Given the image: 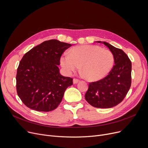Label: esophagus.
<instances>
[{"label": "esophagus", "instance_id": "obj_1", "mask_svg": "<svg viewBox=\"0 0 148 148\" xmlns=\"http://www.w3.org/2000/svg\"><path fill=\"white\" fill-rule=\"evenodd\" d=\"M79 82V79H73V83L74 84H76V83H77Z\"/></svg>", "mask_w": 148, "mask_h": 148}]
</instances>
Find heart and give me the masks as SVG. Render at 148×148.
Here are the masks:
<instances>
[{"instance_id":"1","label":"heart","mask_w":148,"mask_h":148,"mask_svg":"<svg viewBox=\"0 0 148 148\" xmlns=\"http://www.w3.org/2000/svg\"><path fill=\"white\" fill-rule=\"evenodd\" d=\"M114 64L113 53L97 45L75 47L69 55H64L60 64L66 73L70 74L82 66V72L91 82L103 79L110 72Z\"/></svg>"}]
</instances>
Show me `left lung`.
<instances>
[{"label":"left lung","instance_id":"1","mask_svg":"<svg viewBox=\"0 0 148 148\" xmlns=\"http://www.w3.org/2000/svg\"><path fill=\"white\" fill-rule=\"evenodd\" d=\"M102 42L113 53L115 65L104 78L89 83L85 99L93 107L107 108L121 103L127 95L131 84V62L121 49Z\"/></svg>","mask_w":148,"mask_h":148}]
</instances>
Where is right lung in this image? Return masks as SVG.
<instances>
[{"mask_svg": "<svg viewBox=\"0 0 148 148\" xmlns=\"http://www.w3.org/2000/svg\"><path fill=\"white\" fill-rule=\"evenodd\" d=\"M71 46L56 40L45 41L27 52L16 75L17 94L24 104L39 112H50L61 103L71 77L62 76L58 65L62 54Z\"/></svg>", "mask_w": 148, "mask_h": 148, "instance_id": "obj_1", "label": "right lung"}]
</instances>
